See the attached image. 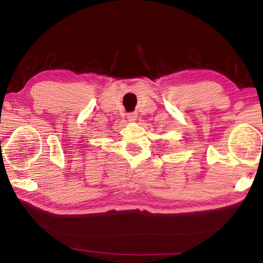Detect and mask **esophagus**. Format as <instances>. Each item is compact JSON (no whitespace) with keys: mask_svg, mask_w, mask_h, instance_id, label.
Here are the masks:
<instances>
[{"mask_svg":"<svg viewBox=\"0 0 263 263\" xmlns=\"http://www.w3.org/2000/svg\"><path fill=\"white\" fill-rule=\"evenodd\" d=\"M127 119L130 122H133V121H136L137 119V114L136 112H130L127 115Z\"/></svg>","mask_w":263,"mask_h":263,"instance_id":"esophagus-1","label":"esophagus"}]
</instances>
